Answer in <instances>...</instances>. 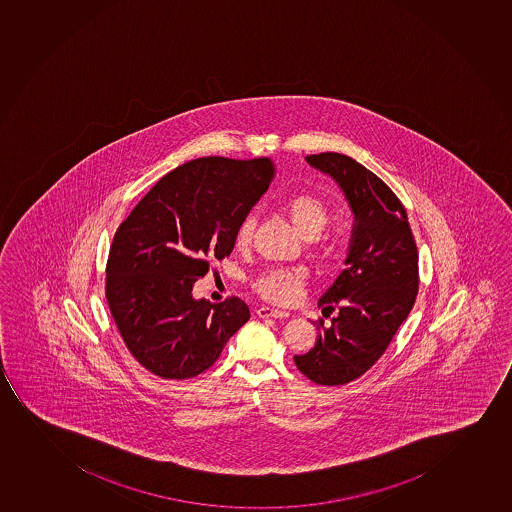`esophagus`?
I'll return each instance as SVG.
<instances>
[{"label": "esophagus", "mask_w": 512, "mask_h": 512, "mask_svg": "<svg viewBox=\"0 0 512 512\" xmlns=\"http://www.w3.org/2000/svg\"><path fill=\"white\" fill-rule=\"evenodd\" d=\"M259 318H275V319H286L289 318L287 311H281V309L269 308V306H262V308L255 311Z\"/></svg>", "instance_id": "esophagus-1"}]
</instances>
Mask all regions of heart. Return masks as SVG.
I'll use <instances>...</instances> for the list:
<instances>
[{"mask_svg": "<svg viewBox=\"0 0 512 512\" xmlns=\"http://www.w3.org/2000/svg\"><path fill=\"white\" fill-rule=\"evenodd\" d=\"M282 215L286 216L292 228L304 240H314L321 235L328 225V206L325 201L309 193H299L287 196L281 204ZM255 215L248 213L235 233V245L238 248H247L252 243L255 231ZM308 281V272L304 269H270L253 279L252 287L265 301L275 304H294L303 294Z\"/></svg>", "mask_w": 512, "mask_h": 512, "instance_id": "b5f03b06", "label": "heart"}]
</instances>
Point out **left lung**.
Wrapping results in <instances>:
<instances>
[{
    "label": "left lung",
    "instance_id": "8db88e82",
    "mask_svg": "<svg viewBox=\"0 0 512 512\" xmlns=\"http://www.w3.org/2000/svg\"><path fill=\"white\" fill-rule=\"evenodd\" d=\"M309 164L330 174L355 215L343 270L318 301L316 345L296 355L297 369L321 385L358 379L384 355L413 309L419 289L418 247L407 213L391 187L367 167L336 152L308 155Z\"/></svg>",
    "mask_w": 512,
    "mask_h": 512
}]
</instances>
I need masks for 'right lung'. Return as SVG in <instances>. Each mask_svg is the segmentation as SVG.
I'll list each match as a JSON object with an SVG mask.
<instances>
[{"instance_id":"obj_1","label":"right lung","mask_w":512,"mask_h":512,"mask_svg":"<svg viewBox=\"0 0 512 512\" xmlns=\"http://www.w3.org/2000/svg\"><path fill=\"white\" fill-rule=\"evenodd\" d=\"M269 159L203 157L165 174L116 230L106 303L128 350L162 379L208 370L250 311L237 296L196 301L194 282L235 247L240 221L269 189Z\"/></svg>"}]
</instances>
